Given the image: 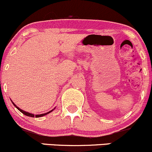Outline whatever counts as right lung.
<instances>
[{
	"mask_svg": "<svg viewBox=\"0 0 152 152\" xmlns=\"http://www.w3.org/2000/svg\"><path fill=\"white\" fill-rule=\"evenodd\" d=\"M11 102H12V100H11ZM12 103H13V104H14V105L16 107V108H17L18 110H19L21 112V113H22L24 115H26V116H29V117H31V118H34V117H35V118H40V117H42V116H45V115H48V114H49L50 113H51L52 111H53L55 110V108L53 110H50V111H49V112H48V113H43V114H40V115H34V114H32V113H28V112H26V111H24V110H21V109H20V108L19 107H17L16 105V104H14V102H12Z\"/></svg>",
	"mask_w": 152,
	"mask_h": 152,
	"instance_id": "right-lung-1",
	"label": "right lung"
}]
</instances>
